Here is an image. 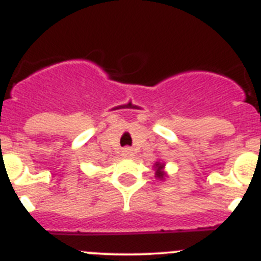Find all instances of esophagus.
<instances>
[{
  "label": "esophagus",
  "mask_w": 261,
  "mask_h": 261,
  "mask_svg": "<svg viewBox=\"0 0 261 261\" xmlns=\"http://www.w3.org/2000/svg\"><path fill=\"white\" fill-rule=\"evenodd\" d=\"M123 155L126 156V158H129V156H132V155H133L132 149H129V147H126V149H124V150H123Z\"/></svg>",
  "instance_id": "obj_1"
}]
</instances>
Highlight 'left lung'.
Masks as SVG:
<instances>
[{
	"label": "left lung",
	"instance_id": "8db88e82",
	"mask_svg": "<svg viewBox=\"0 0 261 261\" xmlns=\"http://www.w3.org/2000/svg\"><path fill=\"white\" fill-rule=\"evenodd\" d=\"M154 171H155V177L156 180H165L166 177L168 176L167 172L165 171V167H166V163L163 161H156L154 163Z\"/></svg>",
	"mask_w": 261,
	"mask_h": 261
}]
</instances>
